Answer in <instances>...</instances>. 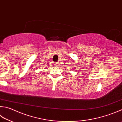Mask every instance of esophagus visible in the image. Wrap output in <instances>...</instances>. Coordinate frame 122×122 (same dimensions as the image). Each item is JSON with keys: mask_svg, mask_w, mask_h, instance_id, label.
Wrapping results in <instances>:
<instances>
[{"mask_svg": "<svg viewBox=\"0 0 122 122\" xmlns=\"http://www.w3.org/2000/svg\"><path fill=\"white\" fill-rule=\"evenodd\" d=\"M58 65V63H57V62H55V63H54V65H55V66H57Z\"/></svg>", "mask_w": 122, "mask_h": 122, "instance_id": "1", "label": "esophagus"}]
</instances>
